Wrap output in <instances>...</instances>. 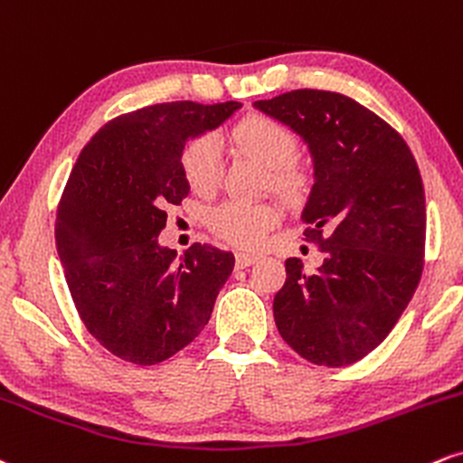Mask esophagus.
Returning <instances> with one entry per match:
<instances>
[{
    "label": "esophagus",
    "mask_w": 463,
    "mask_h": 463,
    "mask_svg": "<svg viewBox=\"0 0 463 463\" xmlns=\"http://www.w3.org/2000/svg\"><path fill=\"white\" fill-rule=\"evenodd\" d=\"M260 260V255L255 253H236V266L238 269H247V266L255 264Z\"/></svg>",
    "instance_id": "1"
}]
</instances>
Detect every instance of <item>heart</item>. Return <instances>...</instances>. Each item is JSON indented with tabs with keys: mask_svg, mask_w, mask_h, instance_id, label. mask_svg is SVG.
Segmentation results:
<instances>
[{
	"mask_svg": "<svg viewBox=\"0 0 463 463\" xmlns=\"http://www.w3.org/2000/svg\"><path fill=\"white\" fill-rule=\"evenodd\" d=\"M230 140L238 151L269 168L270 186L277 193L295 197L306 188L307 175L295 160L297 136L269 114H247L230 129ZM182 173L193 193L208 197L219 188L222 156L214 136L201 134L188 140L182 151ZM281 212L273 203H241L227 201L210 212L208 225L222 241L236 247H258L264 233L279 222Z\"/></svg>",
	"mask_w": 463,
	"mask_h": 463,
	"instance_id": "obj_1",
	"label": "heart"
}]
</instances>
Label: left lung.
<instances>
[{
	"label": "left lung",
	"instance_id": "obj_1",
	"mask_svg": "<svg viewBox=\"0 0 463 463\" xmlns=\"http://www.w3.org/2000/svg\"><path fill=\"white\" fill-rule=\"evenodd\" d=\"M290 125L314 157L303 210L306 241L325 255L317 273L286 260L273 314L281 338L318 366H349L385 340L425 266L420 171L392 125L340 92L298 89L255 101Z\"/></svg>",
	"mask_w": 463,
	"mask_h": 463
}]
</instances>
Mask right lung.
Returning a JSON list of instances; mask_svg holds the SVG:
<instances>
[{
	"mask_svg": "<svg viewBox=\"0 0 463 463\" xmlns=\"http://www.w3.org/2000/svg\"><path fill=\"white\" fill-rule=\"evenodd\" d=\"M241 103L171 101L125 112L84 145L56 210V247L81 323L103 349L154 366L203 331L233 270L230 251L160 247L166 210L188 194L186 140Z\"/></svg>",
	"mask_w": 463,
	"mask_h": 463,
	"instance_id": "right-lung-1",
	"label": "right lung"
}]
</instances>
